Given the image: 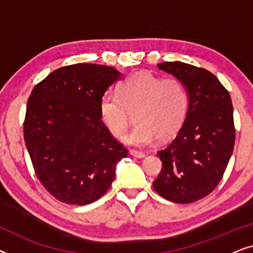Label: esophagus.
<instances>
[{
  "label": "esophagus",
  "mask_w": 253,
  "mask_h": 253,
  "mask_svg": "<svg viewBox=\"0 0 253 253\" xmlns=\"http://www.w3.org/2000/svg\"><path fill=\"white\" fill-rule=\"evenodd\" d=\"M130 154L133 155L134 158H144L145 157L144 152H140V151H137V150H130Z\"/></svg>",
  "instance_id": "34e87169"
}]
</instances>
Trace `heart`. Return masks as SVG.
Returning a JSON list of instances; mask_svg holds the SVG:
<instances>
[{"mask_svg":"<svg viewBox=\"0 0 253 253\" xmlns=\"http://www.w3.org/2000/svg\"><path fill=\"white\" fill-rule=\"evenodd\" d=\"M191 98L181 79L140 71L123 79L117 93H105L99 101L102 123L114 137H121L136 117V126L123 138L133 146H145L157 137H174L189 115Z\"/></svg>","mask_w":253,"mask_h":253,"instance_id":"b5f03b06","label":"heart"}]
</instances>
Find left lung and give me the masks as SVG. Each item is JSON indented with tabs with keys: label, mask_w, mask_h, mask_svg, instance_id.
Wrapping results in <instances>:
<instances>
[{
	"label": "left lung",
	"mask_w": 253,
	"mask_h": 253,
	"mask_svg": "<svg viewBox=\"0 0 253 253\" xmlns=\"http://www.w3.org/2000/svg\"><path fill=\"white\" fill-rule=\"evenodd\" d=\"M158 67L184 83L191 106L176 137L158 152L162 168L153 188L167 200L190 204L209 196L223 177L235 145L233 103L206 69L183 62Z\"/></svg>",
	"instance_id": "8db88e82"
}]
</instances>
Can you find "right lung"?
<instances>
[{
    "instance_id": "1",
    "label": "right lung",
    "mask_w": 253,
    "mask_h": 253,
    "mask_svg": "<svg viewBox=\"0 0 253 253\" xmlns=\"http://www.w3.org/2000/svg\"><path fill=\"white\" fill-rule=\"evenodd\" d=\"M121 76L114 67H62L34 86L24 139L34 171L55 199L87 205L105 195L127 150L107 130L100 98Z\"/></svg>"
}]
</instances>
